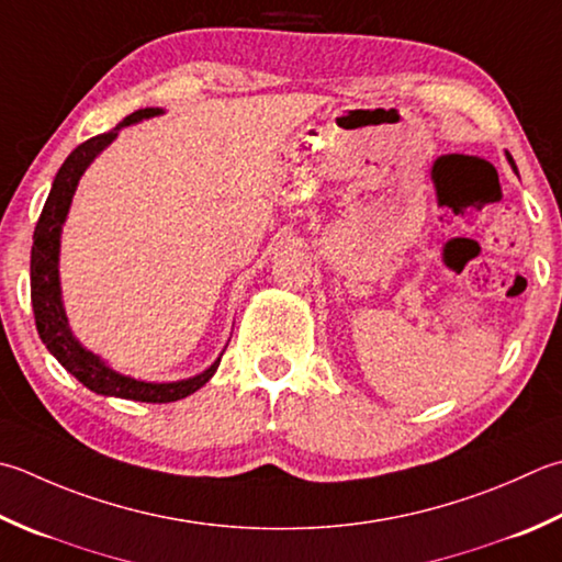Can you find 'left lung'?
<instances>
[{
    "instance_id": "left-lung-1",
    "label": "left lung",
    "mask_w": 562,
    "mask_h": 562,
    "mask_svg": "<svg viewBox=\"0 0 562 562\" xmlns=\"http://www.w3.org/2000/svg\"><path fill=\"white\" fill-rule=\"evenodd\" d=\"M507 158H509V162H512V168H514V172H516V165H514V160H512V156H509V153H507ZM516 175H519V172H516Z\"/></svg>"
}]
</instances>
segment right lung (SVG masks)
Wrapping results in <instances>:
<instances>
[{
    "instance_id": "obj_1",
    "label": "right lung",
    "mask_w": 562,
    "mask_h": 562,
    "mask_svg": "<svg viewBox=\"0 0 562 562\" xmlns=\"http://www.w3.org/2000/svg\"><path fill=\"white\" fill-rule=\"evenodd\" d=\"M162 109L148 106L138 109L131 116H126L121 124L106 134H99L90 140H85L77 146L65 162L60 165L58 175H55L50 194L43 212L38 216L36 231H33V246H31V304L33 316H36L38 336L55 360L60 366L80 380L87 390L104 397H121V400H134V402H150V404H165V402H178L190 397L192 392L212 380V375L218 368L222 358H216L212 366L194 378L178 380V382H143L128 375L112 370L106 362L94 356L92 350H87L80 340H77L70 331L68 316L63 310V294H60V234L63 224L68 218L72 194L77 190L82 172L90 168V162L102 153L109 143L119 136V128L138 124L143 119L158 116Z\"/></svg>"
}]
</instances>
